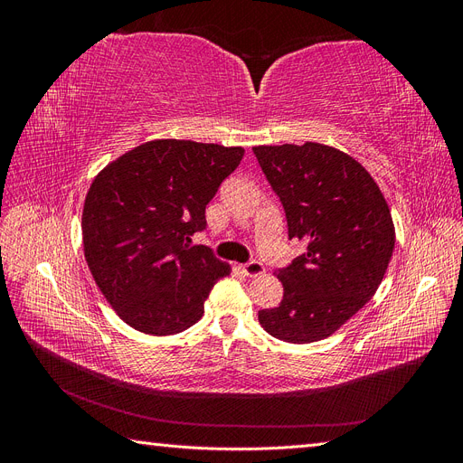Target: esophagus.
<instances>
[{
    "instance_id": "esophagus-1",
    "label": "esophagus",
    "mask_w": 463,
    "mask_h": 463,
    "mask_svg": "<svg viewBox=\"0 0 463 463\" xmlns=\"http://www.w3.org/2000/svg\"><path fill=\"white\" fill-rule=\"evenodd\" d=\"M241 270H243L245 276H249V278H257V276H260V274L264 272V266H262V262H259V260H249V262H245V264L241 266Z\"/></svg>"
}]
</instances>
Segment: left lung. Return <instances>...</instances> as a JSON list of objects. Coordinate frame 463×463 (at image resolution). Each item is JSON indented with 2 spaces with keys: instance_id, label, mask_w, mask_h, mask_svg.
<instances>
[{
  "instance_id": "8db88e82",
  "label": "left lung",
  "mask_w": 463,
  "mask_h": 463,
  "mask_svg": "<svg viewBox=\"0 0 463 463\" xmlns=\"http://www.w3.org/2000/svg\"><path fill=\"white\" fill-rule=\"evenodd\" d=\"M253 152L284 206L289 240L307 243L276 272L284 299L259 311V322L289 344L325 340L383 282L396 241L390 208L365 167L338 148L305 143Z\"/></svg>"
}]
</instances>
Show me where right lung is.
Masks as SVG:
<instances>
[{
  "label": "right lung",
  "instance_id": "1",
  "mask_svg": "<svg viewBox=\"0 0 463 463\" xmlns=\"http://www.w3.org/2000/svg\"><path fill=\"white\" fill-rule=\"evenodd\" d=\"M245 150L177 138L137 146L108 164L87 193L82 247L96 286L138 332H184L230 264L191 235Z\"/></svg>",
  "mask_w": 463,
  "mask_h": 463
}]
</instances>
